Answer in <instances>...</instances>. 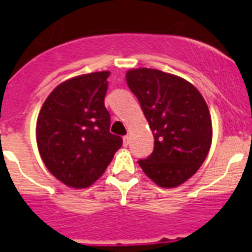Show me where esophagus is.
I'll list each match as a JSON object with an SVG mask.
<instances>
[{"instance_id": "esophagus-1", "label": "esophagus", "mask_w": 252, "mask_h": 252, "mask_svg": "<svg viewBox=\"0 0 252 252\" xmlns=\"http://www.w3.org/2000/svg\"><path fill=\"white\" fill-rule=\"evenodd\" d=\"M130 144V136H124V146H127Z\"/></svg>"}]
</instances>
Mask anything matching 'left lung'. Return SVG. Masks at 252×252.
I'll return each mask as SVG.
<instances>
[{"mask_svg": "<svg viewBox=\"0 0 252 252\" xmlns=\"http://www.w3.org/2000/svg\"><path fill=\"white\" fill-rule=\"evenodd\" d=\"M126 82L141 104L154 151L139 165L161 188H177L197 173L212 145V120L201 92L184 78L135 68Z\"/></svg>", "mask_w": 252, "mask_h": 252, "instance_id": "obj_1", "label": "left lung"}]
</instances>
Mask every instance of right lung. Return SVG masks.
I'll list each match as a JSON object with an SVG mask.
<instances>
[{
  "instance_id": "obj_1",
  "label": "right lung",
  "mask_w": 252,
  "mask_h": 252,
  "mask_svg": "<svg viewBox=\"0 0 252 252\" xmlns=\"http://www.w3.org/2000/svg\"><path fill=\"white\" fill-rule=\"evenodd\" d=\"M111 73H88L64 81L53 90L36 120L41 160L58 180L75 189L98 180L122 145L110 132L104 107Z\"/></svg>"
}]
</instances>
